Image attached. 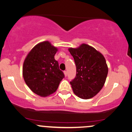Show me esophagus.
<instances>
[{"label":"esophagus","mask_w":132,"mask_h":132,"mask_svg":"<svg viewBox=\"0 0 132 132\" xmlns=\"http://www.w3.org/2000/svg\"><path fill=\"white\" fill-rule=\"evenodd\" d=\"M64 75L65 76H67V71H64Z\"/></svg>","instance_id":"esophagus-1"}]
</instances>
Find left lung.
Wrapping results in <instances>:
<instances>
[{"instance_id": "8db88e82", "label": "left lung", "mask_w": 132, "mask_h": 132, "mask_svg": "<svg viewBox=\"0 0 132 132\" xmlns=\"http://www.w3.org/2000/svg\"><path fill=\"white\" fill-rule=\"evenodd\" d=\"M74 59L76 76L70 82L73 93L82 99L94 97L103 88L108 73L106 60L93 47L82 44L77 48H69Z\"/></svg>"}]
</instances>
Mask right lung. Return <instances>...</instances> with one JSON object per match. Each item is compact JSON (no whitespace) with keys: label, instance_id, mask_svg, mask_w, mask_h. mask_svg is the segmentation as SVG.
<instances>
[{"label":"right lung","instance_id":"add662e5","mask_svg":"<svg viewBox=\"0 0 132 132\" xmlns=\"http://www.w3.org/2000/svg\"><path fill=\"white\" fill-rule=\"evenodd\" d=\"M58 49L45 41L35 46L28 53L23 65V77L35 94L46 96L55 92L64 77L54 59Z\"/></svg>","mask_w":132,"mask_h":132}]
</instances>
